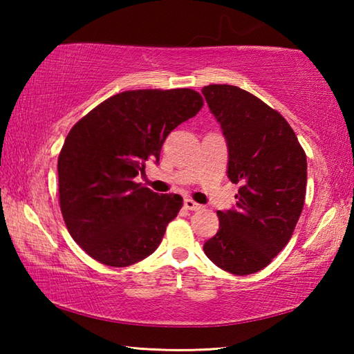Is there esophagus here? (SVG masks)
<instances>
[{
	"mask_svg": "<svg viewBox=\"0 0 354 354\" xmlns=\"http://www.w3.org/2000/svg\"><path fill=\"white\" fill-rule=\"evenodd\" d=\"M184 207L187 209V211H200V209H203L201 205H198V203H195L194 200H190V198L184 200Z\"/></svg>",
	"mask_w": 354,
	"mask_h": 354,
	"instance_id": "34e87169",
	"label": "esophagus"
}]
</instances>
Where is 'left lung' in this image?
Listing matches in <instances>:
<instances>
[{
	"label": "left lung",
	"mask_w": 354,
	"mask_h": 354,
	"mask_svg": "<svg viewBox=\"0 0 354 354\" xmlns=\"http://www.w3.org/2000/svg\"><path fill=\"white\" fill-rule=\"evenodd\" d=\"M227 143V178L241 184L236 207L218 211L206 256L232 274L262 270L290 241L306 196V153L278 111L227 84L203 87Z\"/></svg>",
	"instance_id": "obj_1"
}]
</instances>
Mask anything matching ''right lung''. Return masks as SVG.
<instances>
[{
	"mask_svg": "<svg viewBox=\"0 0 354 354\" xmlns=\"http://www.w3.org/2000/svg\"><path fill=\"white\" fill-rule=\"evenodd\" d=\"M201 107L192 88L127 91L70 129L57 159L59 205L70 236L95 261L128 267L162 242L183 198L158 195L134 178L148 159L159 162L167 136Z\"/></svg>",
	"mask_w": 354,
	"mask_h": 354,
	"instance_id": "obj_1",
	"label": "right lung"
}]
</instances>
